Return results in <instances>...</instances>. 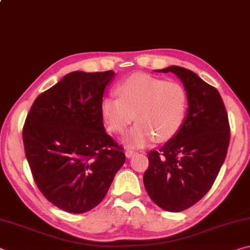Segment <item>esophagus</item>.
<instances>
[{
	"instance_id": "obj_1",
	"label": "esophagus",
	"mask_w": 250,
	"mask_h": 250,
	"mask_svg": "<svg viewBox=\"0 0 250 250\" xmlns=\"http://www.w3.org/2000/svg\"><path fill=\"white\" fill-rule=\"evenodd\" d=\"M135 153H137V152L133 151V150H131V149H125V155L128 156V158H131V156L134 155Z\"/></svg>"
}]
</instances>
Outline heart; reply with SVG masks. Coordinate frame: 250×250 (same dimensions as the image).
Returning a JSON list of instances; mask_svg holds the SVG:
<instances>
[{"mask_svg":"<svg viewBox=\"0 0 250 250\" xmlns=\"http://www.w3.org/2000/svg\"><path fill=\"white\" fill-rule=\"evenodd\" d=\"M117 96L101 101V113L109 131L125 133L135 124L126 143L143 146L156 139L167 141L174 137L183 124L188 97L183 87L174 82L138 74L118 84Z\"/></svg>","mask_w":250,"mask_h":250,"instance_id":"b5f03b06","label":"heart"}]
</instances>
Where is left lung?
Instances as JSON below:
<instances>
[{
	"label": "left lung",
	"instance_id": "8db88e82",
	"mask_svg": "<svg viewBox=\"0 0 250 250\" xmlns=\"http://www.w3.org/2000/svg\"><path fill=\"white\" fill-rule=\"evenodd\" d=\"M159 71H170L183 82L188 111L179 132L147 153L143 183L161 208L182 211L196 204L213 186L226 158L230 126L216 88L183 67Z\"/></svg>",
	"mask_w": 250,
	"mask_h": 250
}]
</instances>
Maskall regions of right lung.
<instances>
[{
    "label": "right lung",
    "instance_id": "1",
    "mask_svg": "<svg viewBox=\"0 0 250 250\" xmlns=\"http://www.w3.org/2000/svg\"><path fill=\"white\" fill-rule=\"evenodd\" d=\"M111 70L73 71L37 97L23 126L37 188L58 208L82 214L104 200L125 161L104 131L101 101Z\"/></svg>",
    "mask_w": 250,
    "mask_h": 250
}]
</instances>
